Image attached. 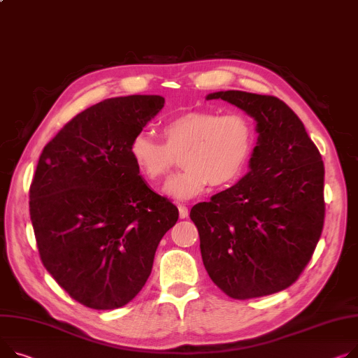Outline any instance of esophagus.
I'll use <instances>...</instances> for the list:
<instances>
[{"label":"esophagus","instance_id":"1","mask_svg":"<svg viewBox=\"0 0 358 358\" xmlns=\"http://www.w3.org/2000/svg\"><path fill=\"white\" fill-rule=\"evenodd\" d=\"M178 213H180V219L188 217V208L184 204H178Z\"/></svg>","mask_w":358,"mask_h":358}]
</instances>
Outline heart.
Wrapping results in <instances>:
<instances>
[{"label": "heart", "mask_w": 358, "mask_h": 358, "mask_svg": "<svg viewBox=\"0 0 358 358\" xmlns=\"http://www.w3.org/2000/svg\"><path fill=\"white\" fill-rule=\"evenodd\" d=\"M164 142L147 132L136 134L129 152L139 173L157 184L182 154L184 171L166 181L164 192L178 200L196 197L210 182L227 185L239 178L253 148V125L242 113L220 115L192 110L177 115L161 128Z\"/></svg>", "instance_id": "b5f03b06"}]
</instances>
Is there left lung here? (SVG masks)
Returning a JSON list of instances; mask_svg holds the SVG:
<instances>
[{
  "label": "left lung",
  "instance_id": "obj_1",
  "mask_svg": "<svg viewBox=\"0 0 358 358\" xmlns=\"http://www.w3.org/2000/svg\"><path fill=\"white\" fill-rule=\"evenodd\" d=\"M255 117L259 134L250 171L233 187L196 204L204 268L230 298L265 296L299 278L325 217L324 162L296 113L269 94H207Z\"/></svg>",
  "mask_w": 358,
  "mask_h": 358
}]
</instances>
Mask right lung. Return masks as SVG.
<instances>
[{
	"label": "right lung",
	"instance_id": "add662e5",
	"mask_svg": "<svg viewBox=\"0 0 358 358\" xmlns=\"http://www.w3.org/2000/svg\"><path fill=\"white\" fill-rule=\"evenodd\" d=\"M164 103L158 94L105 99L69 121L40 155L30 185L40 259L87 308L132 301L178 220V208L141 178L129 152Z\"/></svg>",
	"mask_w": 358,
	"mask_h": 358
}]
</instances>
